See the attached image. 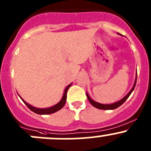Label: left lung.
Returning a JSON list of instances; mask_svg holds the SVG:
<instances>
[{
  "instance_id": "obj_1",
  "label": "left lung",
  "mask_w": 151,
  "mask_h": 151,
  "mask_svg": "<svg viewBox=\"0 0 151 151\" xmlns=\"http://www.w3.org/2000/svg\"><path fill=\"white\" fill-rule=\"evenodd\" d=\"M137 74H136V79H135L134 84L133 87H132V90H131V91H129V93H128L127 95L123 97L122 99H121V100H120V101H117V102L113 103V104H100V103L96 102V101H93V100L92 99H91V97L89 96V95H88V93H86L87 98H88V101H90V103H91V104H92L93 106H94V107L98 108V109H116V108H118V106H121V105H122L123 103H124L125 101H126V100L128 98H129V96H130L131 93H132V91H134V88H135V85H136V83H137Z\"/></svg>"
}]
</instances>
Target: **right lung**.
<instances>
[{"mask_svg":"<svg viewBox=\"0 0 151 151\" xmlns=\"http://www.w3.org/2000/svg\"><path fill=\"white\" fill-rule=\"evenodd\" d=\"M71 84H72V83H71V84L68 85V86L66 88V89H65V91H64V93H63V97H62L61 100H60V101H59L58 104L54 105V106H51V107L45 108V109L36 108V107H35V106H31V105L28 104L27 102H25V101H24V100L22 99L20 96L19 97H20L21 99L22 100V101L25 103V105L28 106L30 110L33 111V112H35V113H36V114H39V115H48V114H52V113H54V112H56L57 111L60 110V109H61L63 107V106H64L65 104H66V97H67V91H68V88H70V86H71Z\"/></svg>","mask_w":151,"mask_h":151,"instance_id":"1","label":"right lung"}]
</instances>
